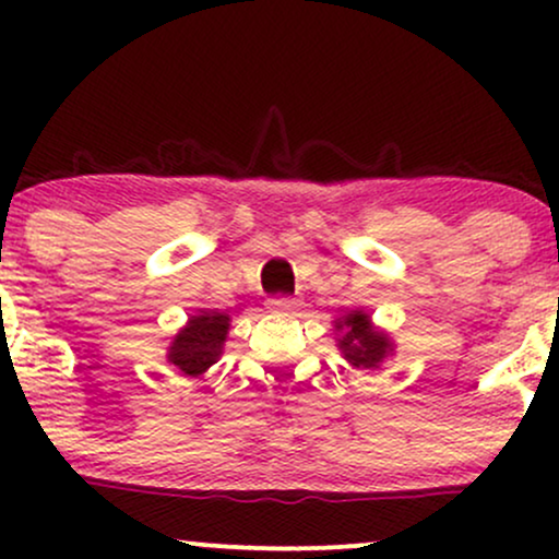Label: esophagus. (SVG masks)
Masks as SVG:
<instances>
[{
  "instance_id": "34e87169",
  "label": "esophagus",
  "mask_w": 559,
  "mask_h": 559,
  "mask_svg": "<svg viewBox=\"0 0 559 559\" xmlns=\"http://www.w3.org/2000/svg\"><path fill=\"white\" fill-rule=\"evenodd\" d=\"M297 307V299L294 297H271L267 299V310H275V312H288Z\"/></svg>"
}]
</instances>
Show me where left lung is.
Wrapping results in <instances>:
<instances>
[{
	"label": "left lung",
	"mask_w": 559,
	"mask_h": 559,
	"mask_svg": "<svg viewBox=\"0 0 559 559\" xmlns=\"http://www.w3.org/2000/svg\"><path fill=\"white\" fill-rule=\"evenodd\" d=\"M336 329L344 333L338 338V349L355 368H378L391 352V342L383 333L373 331L365 312H349L338 320Z\"/></svg>",
	"instance_id": "8db88e82"
}]
</instances>
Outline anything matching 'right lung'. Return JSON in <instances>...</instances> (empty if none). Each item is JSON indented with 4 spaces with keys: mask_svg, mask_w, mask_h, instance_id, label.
I'll return each mask as SVG.
<instances>
[{
    "mask_svg": "<svg viewBox=\"0 0 559 559\" xmlns=\"http://www.w3.org/2000/svg\"><path fill=\"white\" fill-rule=\"evenodd\" d=\"M228 333V316L202 312L189 320V325L173 338L168 360L186 376H202L223 352Z\"/></svg>",
    "mask_w": 559,
    "mask_h": 559,
    "instance_id": "obj_1",
    "label": "right lung"
}]
</instances>
